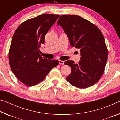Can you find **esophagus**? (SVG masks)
Segmentation results:
<instances>
[{
  "label": "esophagus",
  "mask_w": 120,
  "mask_h": 120,
  "mask_svg": "<svg viewBox=\"0 0 120 120\" xmlns=\"http://www.w3.org/2000/svg\"><path fill=\"white\" fill-rule=\"evenodd\" d=\"M64 61L59 60V64H64Z\"/></svg>",
  "instance_id": "obj_1"
}]
</instances>
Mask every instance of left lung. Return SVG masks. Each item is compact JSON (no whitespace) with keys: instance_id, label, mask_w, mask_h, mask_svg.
<instances>
[{"instance_id":"obj_1","label":"left lung","mask_w":120,"mask_h":120,"mask_svg":"<svg viewBox=\"0 0 120 120\" xmlns=\"http://www.w3.org/2000/svg\"><path fill=\"white\" fill-rule=\"evenodd\" d=\"M57 24L67 34L70 45L79 49L81 54L78 64L71 60L64 62L71 68L66 79L81 89L96 84L104 73L107 60V49L100 30L88 20L74 15H62Z\"/></svg>"}]
</instances>
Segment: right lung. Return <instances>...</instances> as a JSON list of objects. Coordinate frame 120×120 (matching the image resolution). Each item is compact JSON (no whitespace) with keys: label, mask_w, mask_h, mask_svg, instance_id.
Returning <instances> with one entry per match:
<instances>
[{"label":"right lung","mask_w":120,"mask_h":120,"mask_svg":"<svg viewBox=\"0 0 120 120\" xmlns=\"http://www.w3.org/2000/svg\"><path fill=\"white\" fill-rule=\"evenodd\" d=\"M60 15L42 14L23 22L14 33L9 51V62L15 76L27 86L43 81L53 68L59 64L56 60L42 58L39 49L45 36Z\"/></svg>","instance_id":"1"}]
</instances>
